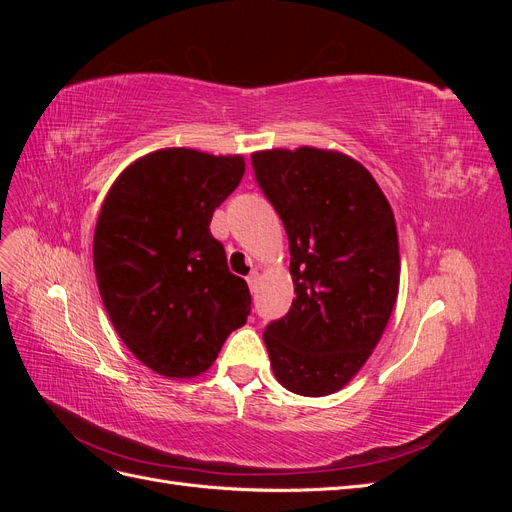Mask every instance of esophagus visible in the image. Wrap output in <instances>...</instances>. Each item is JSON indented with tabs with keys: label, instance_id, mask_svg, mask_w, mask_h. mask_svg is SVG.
Masks as SVG:
<instances>
[{
	"label": "esophagus",
	"instance_id": "1",
	"mask_svg": "<svg viewBox=\"0 0 512 512\" xmlns=\"http://www.w3.org/2000/svg\"><path fill=\"white\" fill-rule=\"evenodd\" d=\"M258 280H260V273H258L256 269H254L250 275H247V284H250V290H252V292H256Z\"/></svg>",
	"mask_w": 512,
	"mask_h": 512
}]
</instances>
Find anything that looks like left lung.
Returning a JSON list of instances; mask_svg holds the SVG:
<instances>
[{"label":"left lung","instance_id":"8db88e82","mask_svg":"<svg viewBox=\"0 0 512 512\" xmlns=\"http://www.w3.org/2000/svg\"><path fill=\"white\" fill-rule=\"evenodd\" d=\"M254 175L290 245L292 307L265 329L284 389L331 395L380 342L399 290V243L389 200L346 153L299 147L252 153Z\"/></svg>","mask_w":512,"mask_h":512}]
</instances>
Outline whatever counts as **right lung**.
I'll return each instance as SVG.
<instances>
[{
	"instance_id": "obj_1",
	"label": "right lung",
	"mask_w": 512,
	"mask_h": 512,
	"mask_svg": "<svg viewBox=\"0 0 512 512\" xmlns=\"http://www.w3.org/2000/svg\"><path fill=\"white\" fill-rule=\"evenodd\" d=\"M243 156L170 147L132 162L108 190L94 235L100 297L123 344L166 378H194L250 316V288L213 239Z\"/></svg>"
}]
</instances>
